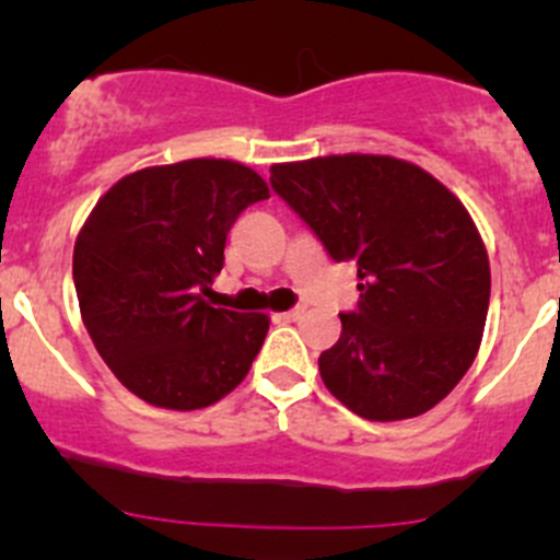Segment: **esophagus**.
Here are the masks:
<instances>
[{"label": "esophagus", "instance_id": "esophagus-1", "mask_svg": "<svg viewBox=\"0 0 560 560\" xmlns=\"http://www.w3.org/2000/svg\"><path fill=\"white\" fill-rule=\"evenodd\" d=\"M303 312H306V308L295 306V308H290V312H281L279 319H281V322H295V319H301Z\"/></svg>", "mask_w": 560, "mask_h": 560}]
</instances>
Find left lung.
I'll return each mask as SVG.
<instances>
[{
	"label": "left lung",
	"instance_id": "left-lung-1",
	"mask_svg": "<svg viewBox=\"0 0 560 560\" xmlns=\"http://www.w3.org/2000/svg\"><path fill=\"white\" fill-rule=\"evenodd\" d=\"M270 186L336 262L358 265V308L319 354L325 387L365 420L433 409L477 358L490 303L488 252L460 200L374 154L273 165Z\"/></svg>",
	"mask_w": 560,
	"mask_h": 560
}]
</instances>
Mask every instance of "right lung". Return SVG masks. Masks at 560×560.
Masks as SVG:
<instances>
[{"instance_id":"1","label":"right lung","mask_w":560,"mask_h":560,"mask_svg":"<svg viewBox=\"0 0 560 560\" xmlns=\"http://www.w3.org/2000/svg\"><path fill=\"white\" fill-rule=\"evenodd\" d=\"M265 180L230 160L145 167L107 189L83 224L72 279L100 358L162 409L217 404L244 382L268 316L217 308L224 244Z\"/></svg>"}]
</instances>
